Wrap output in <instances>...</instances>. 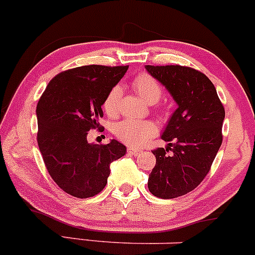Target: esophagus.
<instances>
[{"label":"esophagus","mask_w":255,"mask_h":255,"mask_svg":"<svg viewBox=\"0 0 255 255\" xmlns=\"http://www.w3.org/2000/svg\"><path fill=\"white\" fill-rule=\"evenodd\" d=\"M128 154L133 155V157H136V155H138L139 153H141V150L137 148H133V147H128Z\"/></svg>","instance_id":"esophagus-1"}]
</instances>
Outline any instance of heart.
<instances>
[{
	"label": "heart",
	"instance_id": "obj_1",
	"mask_svg": "<svg viewBox=\"0 0 255 255\" xmlns=\"http://www.w3.org/2000/svg\"><path fill=\"white\" fill-rule=\"evenodd\" d=\"M133 90L147 103L152 105L161 97L160 84L147 73H142L136 76L132 81ZM122 97V90L119 86H114L106 96L103 101V108L108 116H116L119 108V101ZM158 128L154 123L149 120L125 119L117 123L114 127V133L120 141L133 147H139L155 136Z\"/></svg>",
	"mask_w": 255,
	"mask_h": 255
}]
</instances>
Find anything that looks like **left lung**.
Here are the masks:
<instances>
[{"mask_svg": "<svg viewBox=\"0 0 255 255\" xmlns=\"http://www.w3.org/2000/svg\"><path fill=\"white\" fill-rule=\"evenodd\" d=\"M146 69L177 105L161 133L168 146L152 150L157 161L149 174L148 190L159 198H176L193 191L209 172L223 142L225 109L203 73L177 64L146 65Z\"/></svg>", "mask_w": 255, "mask_h": 255, "instance_id": "1", "label": "left lung"}]
</instances>
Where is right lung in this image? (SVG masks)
I'll list each match as a JSON object with an SVG mask.
<instances>
[{"instance_id": "1", "label": "right lung", "mask_w": 255, "mask_h": 255, "mask_svg": "<svg viewBox=\"0 0 255 255\" xmlns=\"http://www.w3.org/2000/svg\"><path fill=\"white\" fill-rule=\"evenodd\" d=\"M128 65H84L65 70L48 83L36 107L37 143L48 174L64 192L76 198L98 194L107 185L111 163L127 153L117 139L87 142L100 128L103 101Z\"/></svg>"}]
</instances>
